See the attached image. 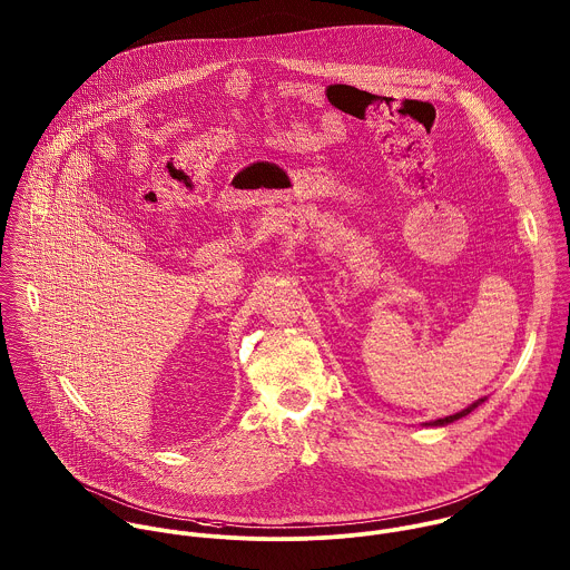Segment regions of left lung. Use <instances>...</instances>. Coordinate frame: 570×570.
<instances>
[{
    "label": "left lung",
    "instance_id": "left-lung-1",
    "mask_svg": "<svg viewBox=\"0 0 570 570\" xmlns=\"http://www.w3.org/2000/svg\"><path fill=\"white\" fill-rule=\"evenodd\" d=\"M487 397H482V400H478V402H473L471 406H466L464 411H460V413H453V415H449V417H442V420H435V422H426L424 426H449V424H453V422H458V420H462V417H466L469 413H473L482 402H484Z\"/></svg>",
    "mask_w": 570,
    "mask_h": 570
}]
</instances>
